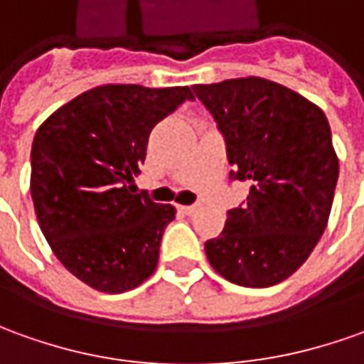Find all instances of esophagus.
Listing matches in <instances>:
<instances>
[{"label":"esophagus","instance_id":"esophagus-1","mask_svg":"<svg viewBox=\"0 0 364 364\" xmlns=\"http://www.w3.org/2000/svg\"><path fill=\"white\" fill-rule=\"evenodd\" d=\"M179 209H181L185 215H193L197 209H199V205H181Z\"/></svg>","mask_w":364,"mask_h":364}]
</instances>
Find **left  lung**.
<instances>
[{
  "instance_id": "8db88e82",
  "label": "left lung",
  "mask_w": 364,
  "mask_h": 364,
  "mask_svg": "<svg viewBox=\"0 0 364 364\" xmlns=\"http://www.w3.org/2000/svg\"><path fill=\"white\" fill-rule=\"evenodd\" d=\"M227 143L231 179L249 181L243 207L205 243L215 271L235 285L285 281L325 231L338 159L325 113L293 89L263 77L193 85Z\"/></svg>"
}]
</instances>
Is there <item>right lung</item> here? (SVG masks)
<instances>
[{
	"label": "right lung",
	"mask_w": 364,
	"mask_h": 364,
	"mask_svg": "<svg viewBox=\"0 0 364 364\" xmlns=\"http://www.w3.org/2000/svg\"><path fill=\"white\" fill-rule=\"evenodd\" d=\"M193 99L189 87L99 85L51 113L31 145V199L41 233L71 275L101 293L147 281L175 207L129 183L151 129Z\"/></svg>",
	"instance_id": "obj_1"
}]
</instances>
